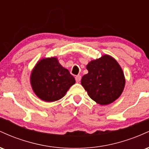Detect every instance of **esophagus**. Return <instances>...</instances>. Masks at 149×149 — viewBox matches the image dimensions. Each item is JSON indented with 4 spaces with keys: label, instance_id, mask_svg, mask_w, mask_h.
Segmentation results:
<instances>
[{
    "label": "esophagus",
    "instance_id": "34e87169",
    "mask_svg": "<svg viewBox=\"0 0 149 149\" xmlns=\"http://www.w3.org/2000/svg\"><path fill=\"white\" fill-rule=\"evenodd\" d=\"M75 78H76V80L77 83H79L80 81V80H81V76H80V75H78V76H76L75 77Z\"/></svg>",
    "mask_w": 149,
    "mask_h": 149
}]
</instances>
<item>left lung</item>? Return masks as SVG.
I'll return each mask as SVG.
<instances>
[{
  "instance_id": "8db88e82",
  "label": "left lung",
  "mask_w": 149,
  "mask_h": 149,
  "mask_svg": "<svg viewBox=\"0 0 149 149\" xmlns=\"http://www.w3.org/2000/svg\"><path fill=\"white\" fill-rule=\"evenodd\" d=\"M86 68L88 73L82 77L81 85L92 100L104 106L119 98L125 79L122 68L113 57L104 54L90 61Z\"/></svg>"
}]
</instances>
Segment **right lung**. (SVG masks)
I'll list each match as a JSON object with an SVG mask.
<instances>
[{"instance_id":"right-lung-1","label":"right lung","mask_w":149,"mask_h":149,"mask_svg":"<svg viewBox=\"0 0 149 149\" xmlns=\"http://www.w3.org/2000/svg\"><path fill=\"white\" fill-rule=\"evenodd\" d=\"M32 90L39 99L47 102L59 100L75 84L74 77L59 64L56 57L40 59L30 76Z\"/></svg>"}]
</instances>
